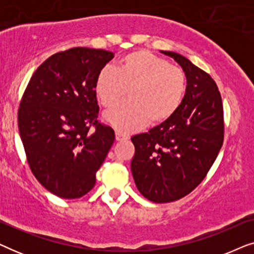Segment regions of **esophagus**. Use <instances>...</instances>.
<instances>
[{
  "instance_id": "obj_1",
  "label": "esophagus",
  "mask_w": 254,
  "mask_h": 254,
  "mask_svg": "<svg viewBox=\"0 0 254 254\" xmlns=\"http://www.w3.org/2000/svg\"><path fill=\"white\" fill-rule=\"evenodd\" d=\"M116 138L117 141H123V140H128V135H126L123 131L120 130H117L116 131Z\"/></svg>"
}]
</instances>
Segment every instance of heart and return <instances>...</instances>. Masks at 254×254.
<instances>
[{"label": "heart", "mask_w": 254, "mask_h": 254, "mask_svg": "<svg viewBox=\"0 0 254 254\" xmlns=\"http://www.w3.org/2000/svg\"><path fill=\"white\" fill-rule=\"evenodd\" d=\"M127 88L130 99L105 114L106 121L120 131L168 121L185 98L187 78L178 65L140 50L124 55L116 68L105 67L97 75L95 91L104 107L114 106Z\"/></svg>", "instance_id": "b5f03b06"}]
</instances>
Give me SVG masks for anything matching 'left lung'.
Listing matches in <instances>:
<instances>
[{
    "label": "left lung",
    "instance_id": "obj_1",
    "mask_svg": "<svg viewBox=\"0 0 254 254\" xmlns=\"http://www.w3.org/2000/svg\"><path fill=\"white\" fill-rule=\"evenodd\" d=\"M187 78L186 95L168 121L131 137L135 155L131 173L137 190L156 203L179 200L204 179L224 138L223 105L209 74L175 52Z\"/></svg>",
    "mask_w": 254,
    "mask_h": 254
}]
</instances>
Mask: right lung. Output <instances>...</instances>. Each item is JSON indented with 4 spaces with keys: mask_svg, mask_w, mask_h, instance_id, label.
Returning a JSON list of instances; mask_svg holds the SVG:
<instances>
[{
    "mask_svg": "<svg viewBox=\"0 0 254 254\" xmlns=\"http://www.w3.org/2000/svg\"><path fill=\"white\" fill-rule=\"evenodd\" d=\"M113 58L112 52L86 47L59 52L38 67L20 100L18 129L31 171L64 199L93 189L116 138L97 120L95 91L97 75Z\"/></svg>",
    "mask_w": 254,
    "mask_h": 254,
    "instance_id": "obj_1",
    "label": "right lung"
}]
</instances>
